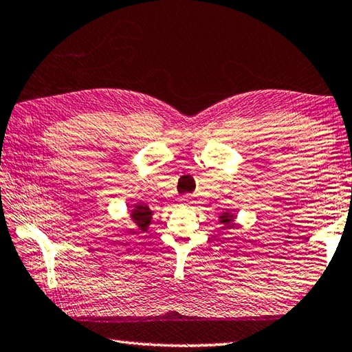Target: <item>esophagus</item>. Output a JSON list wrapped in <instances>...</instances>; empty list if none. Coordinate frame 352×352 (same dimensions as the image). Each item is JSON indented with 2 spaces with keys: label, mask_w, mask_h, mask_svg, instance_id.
Segmentation results:
<instances>
[{
  "label": "esophagus",
  "mask_w": 352,
  "mask_h": 352,
  "mask_svg": "<svg viewBox=\"0 0 352 352\" xmlns=\"http://www.w3.org/2000/svg\"><path fill=\"white\" fill-rule=\"evenodd\" d=\"M180 203L183 204V206H192V204H194V200H192V198H190V197H182L180 198Z\"/></svg>",
  "instance_id": "obj_1"
}]
</instances>
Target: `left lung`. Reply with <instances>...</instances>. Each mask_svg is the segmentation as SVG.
<instances>
[{
	"label": "left lung",
	"mask_w": 352,
	"mask_h": 352,
	"mask_svg": "<svg viewBox=\"0 0 352 352\" xmlns=\"http://www.w3.org/2000/svg\"><path fill=\"white\" fill-rule=\"evenodd\" d=\"M220 223H223L226 228H232L234 225V215L229 214V212H223L220 215Z\"/></svg>",
	"instance_id": "8db88e82"
}]
</instances>
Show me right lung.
I'll return each instance as SVG.
<instances>
[{
    "instance_id": "add662e5",
    "label": "right lung",
    "mask_w": 352,
    "mask_h": 352,
    "mask_svg": "<svg viewBox=\"0 0 352 352\" xmlns=\"http://www.w3.org/2000/svg\"><path fill=\"white\" fill-rule=\"evenodd\" d=\"M131 219L140 229H142V231H148V226L151 225V220H152V210L149 209L148 204L135 203L131 212Z\"/></svg>"
}]
</instances>
